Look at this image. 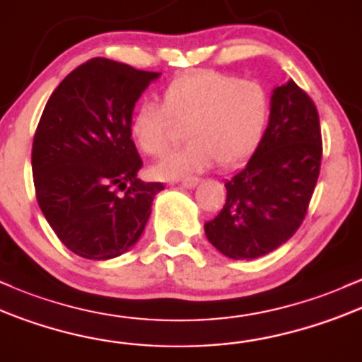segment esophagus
<instances>
[{"instance_id":"34e87169","label":"esophagus","mask_w":362,"mask_h":362,"mask_svg":"<svg viewBox=\"0 0 362 362\" xmlns=\"http://www.w3.org/2000/svg\"><path fill=\"white\" fill-rule=\"evenodd\" d=\"M198 182H200V180H198V177H186V180L181 181V186H182V188L192 189V188H194V186L198 185Z\"/></svg>"}]
</instances>
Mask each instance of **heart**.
<instances>
[{
    "mask_svg": "<svg viewBox=\"0 0 362 362\" xmlns=\"http://www.w3.org/2000/svg\"><path fill=\"white\" fill-rule=\"evenodd\" d=\"M270 116L269 93L258 82L203 70L174 78L160 93V105L144 100L129 117V135L147 156H160L173 124H185L182 148L153 165L162 181H180L218 165L243 162L265 135Z\"/></svg>",
    "mask_w": 362,
    "mask_h": 362,
    "instance_id": "heart-1",
    "label": "heart"
}]
</instances>
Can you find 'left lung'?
I'll return each mask as SVG.
<instances>
[{"instance_id":"obj_1","label":"left lung","mask_w":362,"mask_h":362,"mask_svg":"<svg viewBox=\"0 0 362 362\" xmlns=\"http://www.w3.org/2000/svg\"><path fill=\"white\" fill-rule=\"evenodd\" d=\"M322 165L315 104L294 80L275 87L269 127L251 159L226 181L221 214L205 222L212 245L233 259L265 257L303 224Z\"/></svg>"}]
</instances>
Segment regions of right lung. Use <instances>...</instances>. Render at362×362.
Instances as JSON below:
<instances>
[{"instance_id": "add662e5", "label": "right lung", "mask_w": 362, "mask_h": 362, "mask_svg": "<svg viewBox=\"0 0 362 362\" xmlns=\"http://www.w3.org/2000/svg\"><path fill=\"white\" fill-rule=\"evenodd\" d=\"M159 76L92 58L56 87L44 107L32 145L35 194L47 224L78 257L127 253L164 189L136 177L144 162L129 135L136 100Z\"/></svg>"}]
</instances>
